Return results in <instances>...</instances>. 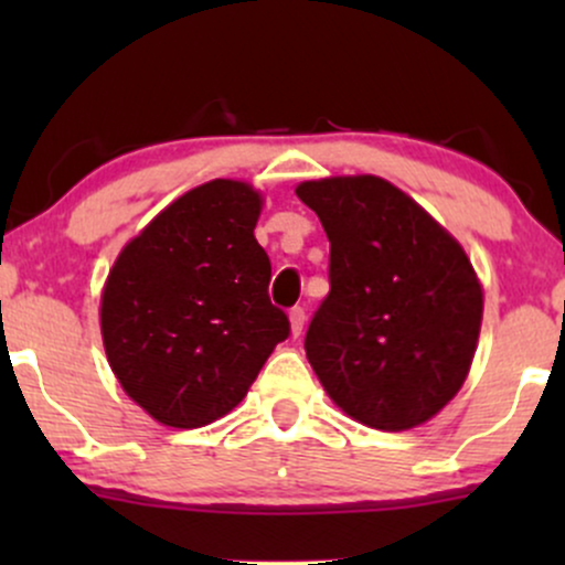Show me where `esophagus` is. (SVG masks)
<instances>
[{"mask_svg": "<svg viewBox=\"0 0 565 565\" xmlns=\"http://www.w3.org/2000/svg\"><path fill=\"white\" fill-rule=\"evenodd\" d=\"M305 321H308V316H305V308L300 305H295V308L289 310V323H291V334L300 337L302 329H305Z\"/></svg>", "mask_w": 565, "mask_h": 565, "instance_id": "obj_1", "label": "esophagus"}]
</instances>
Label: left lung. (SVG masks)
I'll list each match as a JSON object with an SVG mask.
<instances>
[{
	"mask_svg": "<svg viewBox=\"0 0 565 565\" xmlns=\"http://www.w3.org/2000/svg\"><path fill=\"white\" fill-rule=\"evenodd\" d=\"M329 238V295L305 353L342 412L408 430L462 387L483 291L465 249L404 191L374 178L297 185Z\"/></svg>",
	"mask_w": 565,
	"mask_h": 565,
	"instance_id": "left-lung-1",
	"label": "left lung"
}]
</instances>
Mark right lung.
<instances>
[{"instance_id":"obj_1","label":"right lung","mask_w":565,"mask_h":565,"mask_svg":"<svg viewBox=\"0 0 565 565\" xmlns=\"http://www.w3.org/2000/svg\"><path fill=\"white\" fill-rule=\"evenodd\" d=\"M260 204L238 180L193 188L125 246L108 274L100 305L108 364L161 425L201 427L228 414L289 337L255 238Z\"/></svg>"}]
</instances>
